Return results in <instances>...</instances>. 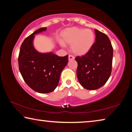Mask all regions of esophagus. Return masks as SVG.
<instances>
[{
	"label": "esophagus",
	"instance_id": "1",
	"mask_svg": "<svg viewBox=\"0 0 132 132\" xmlns=\"http://www.w3.org/2000/svg\"><path fill=\"white\" fill-rule=\"evenodd\" d=\"M75 59V57L73 56H72L71 55H69V61H71V60H73Z\"/></svg>",
	"mask_w": 132,
	"mask_h": 132
}]
</instances>
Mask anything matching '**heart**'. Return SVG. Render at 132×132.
Returning <instances> with one entry per match:
<instances>
[{"instance_id": "heart-1", "label": "heart", "mask_w": 132, "mask_h": 132, "mask_svg": "<svg viewBox=\"0 0 132 132\" xmlns=\"http://www.w3.org/2000/svg\"><path fill=\"white\" fill-rule=\"evenodd\" d=\"M62 42L71 45V51L77 55H84L90 52L95 40L94 32L89 28L73 27L64 30L62 34Z\"/></svg>"}]
</instances>
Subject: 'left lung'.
<instances>
[{
    "label": "left lung",
    "instance_id": "obj_1",
    "mask_svg": "<svg viewBox=\"0 0 132 132\" xmlns=\"http://www.w3.org/2000/svg\"><path fill=\"white\" fill-rule=\"evenodd\" d=\"M95 42L93 47L77 62V76L80 84L87 90H97L106 83L110 77L113 48L108 37L95 29Z\"/></svg>",
    "mask_w": 132,
    "mask_h": 132
}]
</instances>
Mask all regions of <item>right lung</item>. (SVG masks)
Masks as SVG:
<instances>
[{"instance_id": "add662e5", "label": "right lung", "mask_w": 132, "mask_h": 132, "mask_svg": "<svg viewBox=\"0 0 132 132\" xmlns=\"http://www.w3.org/2000/svg\"><path fill=\"white\" fill-rule=\"evenodd\" d=\"M45 30L46 27L39 28L24 39L18 58L24 81L39 93H51L56 88L62 71L68 62V55L58 56L52 52L42 53L35 50L34 35Z\"/></svg>"}]
</instances>
